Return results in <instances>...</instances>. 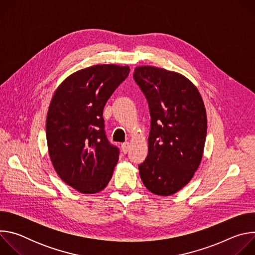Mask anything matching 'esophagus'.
I'll return each mask as SVG.
<instances>
[{
	"label": "esophagus",
	"mask_w": 255,
	"mask_h": 255,
	"mask_svg": "<svg viewBox=\"0 0 255 255\" xmlns=\"http://www.w3.org/2000/svg\"><path fill=\"white\" fill-rule=\"evenodd\" d=\"M129 142H125V143H123L122 145H121V149H122V151H123V153H127L128 151H129Z\"/></svg>",
	"instance_id": "34e87169"
}]
</instances>
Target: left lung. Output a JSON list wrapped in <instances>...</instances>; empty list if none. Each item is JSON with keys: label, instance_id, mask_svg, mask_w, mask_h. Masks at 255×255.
<instances>
[{"label": "left lung", "instance_id": "obj_1", "mask_svg": "<svg viewBox=\"0 0 255 255\" xmlns=\"http://www.w3.org/2000/svg\"><path fill=\"white\" fill-rule=\"evenodd\" d=\"M133 79L151 117L140 177L151 193L170 196L189 183L201 163L207 135L204 102L195 85L174 71L137 66Z\"/></svg>", "mask_w": 255, "mask_h": 255}]
</instances>
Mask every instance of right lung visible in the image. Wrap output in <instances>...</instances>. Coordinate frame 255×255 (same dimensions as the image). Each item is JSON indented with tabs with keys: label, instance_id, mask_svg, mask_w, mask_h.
<instances>
[{
	"label": "right lung",
	"instance_id": "add662e5",
	"mask_svg": "<svg viewBox=\"0 0 255 255\" xmlns=\"http://www.w3.org/2000/svg\"><path fill=\"white\" fill-rule=\"evenodd\" d=\"M129 71L115 64L87 67L66 78L52 97L48 152L59 177L80 193L104 190L113 175L120 152L106 136L103 110Z\"/></svg>",
	"mask_w": 255,
	"mask_h": 255
}]
</instances>
